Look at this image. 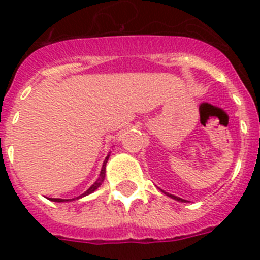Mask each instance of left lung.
Masks as SVG:
<instances>
[{"instance_id":"obj_1","label":"left lung","mask_w":260,"mask_h":260,"mask_svg":"<svg viewBox=\"0 0 260 260\" xmlns=\"http://www.w3.org/2000/svg\"><path fill=\"white\" fill-rule=\"evenodd\" d=\"M165 194H167V192H165ZM168 197H171V198H173V199H176V201H178V202H186L185 199H181V198H178V197H176V195H172V194H167Z\"/></svg>"}]
</instances>
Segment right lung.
<instances>
[{
	"label": "right lung",
	"instance_id": "obj_1",
	"mask_svg": "<svg viewBox=\"0 0 260 260\" xmlns=\"http://www.w3.org/2000/svg\"><path fill=\"white\" fill-rule=\"evenodd\" d=\"M108 158H109V155H108L107 157H105L104 162H103V168H102V172H100V176H99L98 180L95 181V183H93V185L91 186V187H89V189L87 190V191H84L83 194L79 195V197H78L77 199L83 198V197H86V195L91 194V192H93L96 189H98L99 186L102 185L103 181H104V178H105V165H107V162H108ZM49 199H50V201H53V202H69V201H70V199H59V198H49ZM71 201H75V199H71Z\"/></svg>",
	"mask_w": 260,
	"mask_h": 260
}]
</instances>
